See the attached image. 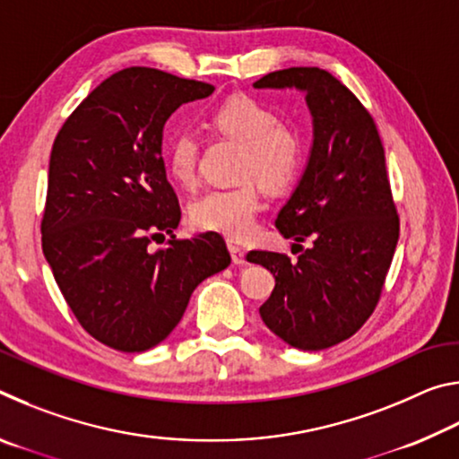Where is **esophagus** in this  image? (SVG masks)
I'll use <instances>...</instances> for the list:
<instances>
[{
  "label": "esophagus",
  "mask_w": 459,
  "mask_h": 459,
  "mask_svg": "<svg viewBox=\"0 0 459 459\" xmlns=\"http://www.w3.org/2000/svg\"><path fill=\"white\" fill-rule=\"evenodd\" d=\"M229 251H230V257L235 265H243L245 263V248H240L235 240H229Z\"/></svg>",
  "instance_id": "esophagus-1"
}]
</instances>
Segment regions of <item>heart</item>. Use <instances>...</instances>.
<instances>
[{
  "instance_id": "heart-1",
  "label": "heart",
  "mask_w": 459,
  "mask_h": 459,
  "mask_svg": "<svg viewBox=\"0 0 459 459\" xmlns=\"http://www.w3.org/2000/svg\"><path fill=\"white\" fill-rule=\"evenodd\" d=\"M212 121L222 134L245 143L240 160L243 178H257L265 188L281 190L298 174L304 155L301 139L290 127L279 126V115L263 100L248 95L230 97L216 108ZM198 147V137L190 129L178 131L168 145L169 176L186 188L196 184ZM261 206L257 186L243 182L198 194L190 202L188 216L200 230L245 238L251 235Z\"/></svg>"
}]
</instances>
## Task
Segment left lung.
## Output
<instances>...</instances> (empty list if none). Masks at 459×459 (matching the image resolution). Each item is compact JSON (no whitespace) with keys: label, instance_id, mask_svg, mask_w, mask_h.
Instances as JSON below:
<instances>
[{"label":"left lung","instance_id":"1","mask_svg":"<svg viewBox=\"0 0 459 459\" xmlns=\"http://www.w3.org/2000/svg\"><path fill=\"white\" fill-rule=\"evenodd\" d=\"M257 89L306 91L314 145L298 188L277 214L299 257L251 251L275 277L259 307L267 328L299 351L351 338L375 312L399 240V214L377 123L328 71L293 66L269 73ZM310 247L304 249L301 242Z\"/></svg>","mask_w":459,"mask_h":459}]
</instances>
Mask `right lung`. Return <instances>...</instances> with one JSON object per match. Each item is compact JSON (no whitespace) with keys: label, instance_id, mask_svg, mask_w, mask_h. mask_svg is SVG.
Segmentation results:
<instances>
[{"label":"right lung","instance_id":"obj_1","mask_svg":"<svg viewBox=\"0 0 459 459\" xmlns=\"http://www.w3.org/2000/svg\"><path fill=\"white\" fill-rule=\"evenodd\" d=\"M202 81L131 66L105 79L54 139L42 251L76 320L121 352L169 336L192 291L230 255L216 232L173 238L180 204L161 158L164 126L178 107L212 95Z\"/></svg>","mask_w":459,"mask_h":459}]
</instances>
